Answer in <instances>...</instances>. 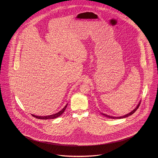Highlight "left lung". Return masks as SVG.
<instances>
[{
	"mask_svg": "<svg viewBox=\"0 0 158 158\" xmlns=\"http://www.w3.org/2000/svg\"><path fill=\"white\" fill-rule=\"evenodd\" d=\"M140 105V102H139V104L137 105V106H136V108L134 109V110H132L131 112H130V113L129 114H126V115H123V116H119V117H114V116H109V115H106V114H102L101 113V114L102 115H104L106 117H107V118H111V119H123V118H127V117H128V116H129L130 115H132V114H133L134 112L137 110L139 108V106Z\"/></svg>",
	"mask_w": 158,
	"mask_h": 158,
	"instance_id": "obj_1",
	"label": "left lung"
}]
</instances>
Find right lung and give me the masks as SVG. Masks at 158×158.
<instances>
[{"label":"right lung","instance_id":"obj_1","mask_svg":"<svg viewBox=\"0 0 158 158\" xmlns=\"http://www.w3.org/2000/svg\"><path fill=\"white\" fill-rule=\"evenodd\" d=\"M67 105H68V104H67V105L64 106V108H62V110H61L60 111H59L57 113L55 114L48 115V116H36V115H32H32L34 117H35V118H37V119H39L46 120L48 119H55V118H58V116H61V115H62V114L64 112V111H65L66 108H67Z\"/></svg>","mask_w":158,"mask_h":158}]
</instances>
